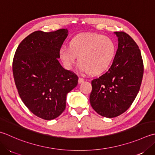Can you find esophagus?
Instances as JSON below:
<instances>
[{
    "label": "esophagus",
    "instance_id": "34e87169",
    "mask_svg": "<svg viewBox=\"0 0 155 155\" xmlns=\"http://www.w3.org/2000/svg\"><path fill=\"white\" fill-rule=\"evenodd\" d=\"M84 81V79L83 78H82V77L78 78V83H82Z\"/></svg>",
    "mask_w": 155,
    "mask_h": 155
}]
</instances>
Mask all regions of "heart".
<instances>
[{
    "label": "heart",
    "mask_w": 155,
    "mask_h": 155,
    "mask_svg": "<svg viewBox=\"0 0 155 155\" xmlns=\"http://www.w3.org/2000/svg\"><path fill=\"white\" fill-rule=\"evenodd\" d=\"M116 53V45L111 38L98 33H81L72 38L69 48L64 46L60 58L66 68L71 69L78 59L79 67L91 75L107 71Z\"/></svg>",
    "instance_id": "1"
}]
</instances>
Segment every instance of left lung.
Here are the masks:
<instances>
[{"instance_id": "8db88e82", "label": "left lung", "mask_w": 155, "mask_h": 155, "mask_svg": "<svg viewBox=\"0 0 155 155\" xmlns=\"http://www.w3.org/2000/svg\"><path fill=\"white\" fill-rule=\"evenodd\" d=\"M118 48L107 72L91 81L90 103L101 116L112 118L124 113L131 106L140 90L144 73L140 50L130 36L115 33Z\"/></svg>"}]
</instances>
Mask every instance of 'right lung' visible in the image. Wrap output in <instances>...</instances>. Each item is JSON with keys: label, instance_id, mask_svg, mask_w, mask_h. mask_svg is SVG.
Here are the masks:
<instances>
[{"label": "right lung", "instance_id": "right-lung-1", "mask_svg": "<svg viewBox=\"0 0 155 155\" xmlns=\"http://www.w3.org/2000/svg\"><path fill=\"white\" fill-rule=\"evenodd\" d=\"M68 30L36 31L21 42L15 53L13 73L20 97L30 111L45 120L66 108V95L77 85L78 76L58 58Z\"/></svg>", "mask_w": 155, "mask_h": 155}]
</instances>
